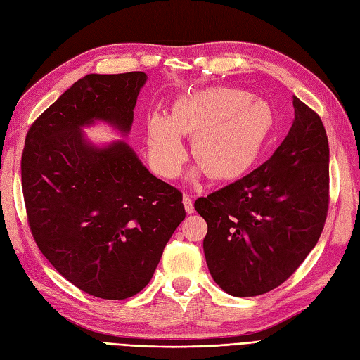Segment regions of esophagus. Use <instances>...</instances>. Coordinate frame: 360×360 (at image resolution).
<instances>
[{
    "mask_svg": "<svg viewBox=\"0 0 360 360\" xmlns=\"http://www.w3.org/2000/svg\"><path fill=\"white\" fill-rule=\"evenodd\" d=\"M182 204H184V208H186V212L188 214H191L195 212V207H193V200H191V198L188 195H184L182 198Z\"/></svg>",
    "mask_w": 360,
    "mask_h": 360,
    "instance_id": "1",
    "label": "esophagus"
}]
</instances>
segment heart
<instances>
[{
	"instance_id": "obj_1",
	"label": "heart",
	"mask_w": 360,
	"mask_h": 360,
	"mask_svg": "<svg viewBox=\"0 0 360 360\" xmlns=\"http://www.w3.org/2000/svg\"><path fill=\"white\" fill-rule=\"evenodd\" d=\"M274 130L269 103L248 90L213 87L179 98L169 116L147 120L148 155L164 178H176L187 160L182 136H193L191 153L208 178H240L257 162Z\"/></svg>"
}]
</instances>
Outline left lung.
Returning <instances> with one entry per match:
<instances>
[{"mask_svg":"<svg viewBox=\"0 0 360 360\" xmlns=\"http://www.w3.org/2000/svg\"><path fill=\"white\" fill-rule=\"evenodd\" d=\"M293 107V125L269 161L195 202L208 227V270L231 296H259L285 282L317 244L327 219V131L296 96Z\"/></svg>","mask_w":360,"mask_h":360,"instance_id":"obj_1","label":"left lung"}]
</instances>
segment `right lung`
Wrapping results in <instances>:
<instances>
[{"label": "right lung", "instance_id": "right-lung-1", "mask_svg": "<svg viewBox=\"0 0 360 360\" xmlns=\"http://www.w3.org/2000/svg\"><path fill=\"white\" fill-rule=\"evenodd\" d=\"M144 72L90 73L27 131L21 182L30 231L55 270L86 293L121 300L152 279L186 218L182 193L150 173L125 141L96 147L95 121L127 135Z\"/></svg>", "mask_w": 360, "mask_h": 360}]
</instances>
